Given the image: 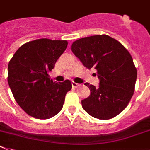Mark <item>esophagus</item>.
I'll use <instances>...</instances> for the list:
<instances>
[{"label": "esophagus", "instance_id": "34e87169", "mask_svg": "<svg viewBox=\"0 0 150 150\" xmlns=\"http://www.w3.org/2000/svg\"><path fill=\"white\" fill-rule=\"evenodd\" d=\"M71 85H72V87H74V88H78V87L80 85L79 84H78V83H76V82H74V81L71 83Z\"/></svg>", "mask_w": 150, "mask_h": 150}]
</instances>
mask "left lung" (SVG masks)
<instances>
[{"mask_svg":"<svg viewBox=\"0 0 150 150\" xmlns=\"http://www.w3.org/2000/svg\"><path fill=\"white\" fill-rule=\"evenodd\" d=\"M71 51L85 67L96 69L100 79L98 88L85 84L91 94L81 100L83 109L100 120L111 119L121 113L133 96L137 77L128 50L108 35H96L75 41Z\"/></svg>","mask_w":150,"mask_h":150,"instance_id":"obj_1","label":"left lung"}]
</instances>
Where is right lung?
Wrapping results in <instances>:
<instances>
[{"mask_svg":"<svg viewBox=\"0 0 150 150\" xmlns=\"http://www.w3.org/2000/svg\"><path fill=\"white\" fill-rule=\"evenodd\" d=\"M66 40L40 39L19 48L8 64L7 81L15 100L33 117L49 119L63 107L69 80L53 82L48 75L67 47Z\"/></svg>","mask_w":150,"mask_h":150,"instance_id":"add662e5","label":"right lung"}]
</instances>
